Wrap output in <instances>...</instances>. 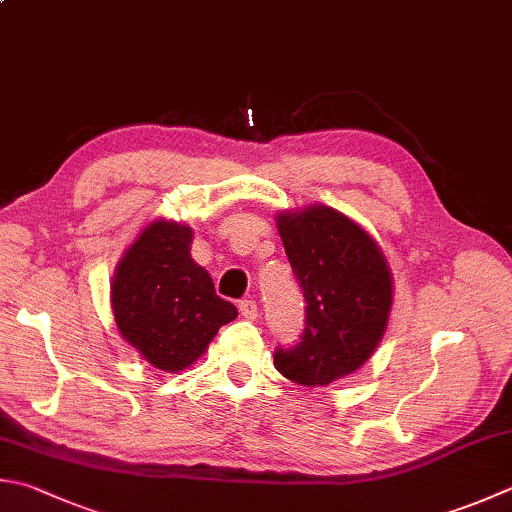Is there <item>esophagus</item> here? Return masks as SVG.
Masks as SVG:
<instances>
[{
  "instance_id": "esophagus-1",
  "label": "esophagus",
  "mask_w": 512,
  "mask_h": 512,
  "mask_svg": "<svg viewBox=\"0 0 512 512\" xmlns=\"http://www.w3.org/2000/svg\"><path fill=\"white\" fill-rule=\"evenodd\" d=\"M240 314H243V318H247V321H254V318H258V305L254 301H243L238 305Z\"/></svg>"
}]
</instances>
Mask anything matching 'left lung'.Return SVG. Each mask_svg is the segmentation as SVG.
I'll return each instance as SVG.
<instances>
[{
  "label": "left lung",
  "instance_id": "8db88e82",
  "mask_svg": "<svg viewBox=\"0 0 512 512\" xmlns=\"http://www.w3.org/2000/svg\"><path fill=\"white\" fill-rule=\"evenodd\" d=\"M276 227L307 307L301 343L278 350L274 365L289 381L325 388L359 370L388 330V258L359 223L327 205L278 211Z\"/></svg>",
  "mask_w": 512,
  "mask_h": 512
}]
</instances>
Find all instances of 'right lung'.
Listing matches in <instances>:
<instances>
[{"label":"right lung","mask_w":512,"mask_h":512,"mask_svg":"<svg viewBox=\"0 0 512 512\" xmlns=\"http://www.w3.org/2000/svg\"><path fill=\"white\" fill-rule=\"evenodd\" d=\"M194 229L153 220L124 249L111 281V310L122 339L162 372H180L207 352L238 310L216 296L205 267L191 258Z\"/></svg>","instance_id":"right-lung-1"}]
</instances>
